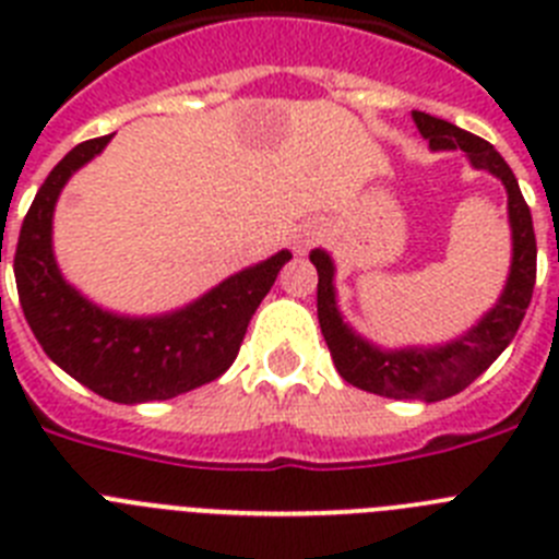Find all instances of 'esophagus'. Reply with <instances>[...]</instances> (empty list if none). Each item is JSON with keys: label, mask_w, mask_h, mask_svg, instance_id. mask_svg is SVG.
<instances>
[{"label": "esophagus", "mask_w": 559, "mask_h": 559, "mask_svg": "<svg viewBox=\"0 0 559 559\" xmlns=\"http://www.w3.org/2000/svg\"><path fill=\"white\" fill-rule=\"evenodd\" d=\"M313 237H316V231H305V235H296L294 237V249L296 251H308L310 243H313Z\"/></svg>", "instance_id": "esophagus-1"}]
</instances>
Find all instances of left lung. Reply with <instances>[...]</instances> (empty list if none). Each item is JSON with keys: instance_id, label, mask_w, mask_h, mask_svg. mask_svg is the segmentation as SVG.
<instances>
[{"instance_id": "obj_1", "label": "left lung", "mask_w": 559, "mask_h": 559, "mask_svg": "<svg viewBox=\"0 0 559 559\" xmlns=\"http://www.w3.org/2000/svg\"><path fill=\"white\" fill-rule=\"evenodd\" d=\"M417 131L431 151H462L476 170L492 173L507 190V212L512 229V263L507 285L498 302L471 330L437 347L383 349L355 333L338 310L335 299V265L324 249L310 251V263L319 271V328L328 341L338 374L364 392L394 400H423L437 403L467 389L492 360L510 347L532 302L537 274V243L532 229V212L518 187L515 173L501 159V153L487 140L462 131L453 122L439 120L426 111H412Z\"/></svg>"}]
</instances>
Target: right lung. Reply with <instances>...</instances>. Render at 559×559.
<instances>
[{"label": "right lung", "mask_w": 559, "mask_h": 559, "mask_svg": "<svg viewBox=\"0 0 559 559\" xmlns=\"http://www.w3.org/2000/svg\"><path fill=\"white\" fill-rule=\"evenodd\" d=\"M108 140L111 133L81 142L52 167L19 231L13 274L24 319L49 360L100 397L133 406L179 397L221 378L235 364L251 316L290 251L237 271L170 313L103 310L63 280L52 251V215L72 173L95 159Z\"/></svg>", "instance_id": "obj_1"}]
</instances>
